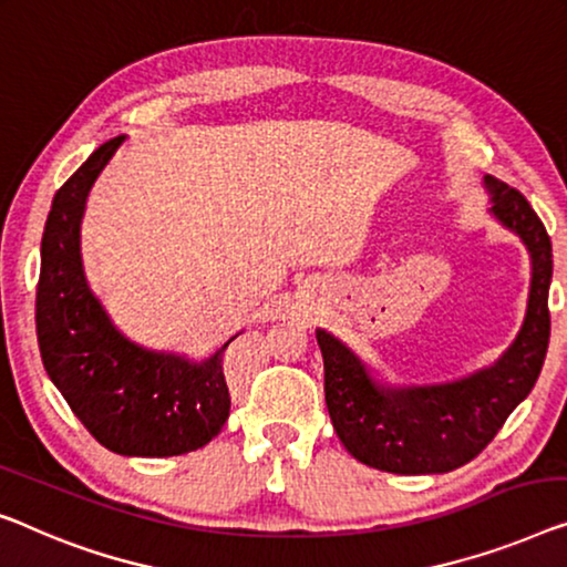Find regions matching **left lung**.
Wrapping results in <instances>:
<instances>
[{
	"instance_id": "8db88e82",
	"label": "left lung",
	"mask_w": 567,
	"mask_h": 567,
	"mask_svg": "<svg viewBox=\"0 0 567 567\" xmlns=\"http://www.w3.org/2000/svg\"><path fill=\"white\" fill-rule=\"evenodd\" d=\"M484 185L492 193L488 210L519 236L532 261L525 323L494 367L451 384L400 386L379 379L341 338L323 328L316 331L336 435L353 458L371 468L404 476L461 468L494 441L543 371L550 343V236L519 190L492 175Z\"/></svg>"
}]
</instances>
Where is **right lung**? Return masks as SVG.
Returning <instances> with one entry per match:
<instances>
[{"instance_id":"add662e5","label":"right lung","mask_w":567,"mask_h":567,"mask_svg":"<svg viewBox=\"0 0 567 567\" xmlns=\"http://www.w3.org/2000/svg\"><path fill=\"white\" fill-rule=\"evenodd\" d=\"M126 137L101 145L55 193L40 244L35 326L42 367L73 415L120 455L167 458L221 433L231 396L226 341L206 361L152 351L126 338L91 292L81 259V218L91 185Z\"/></svg>"}]
</instances>
